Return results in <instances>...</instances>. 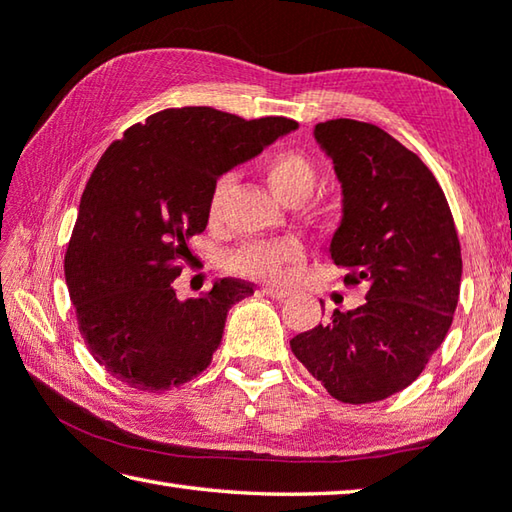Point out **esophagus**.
<instances>
[{
  "instance_id": "esophagus-1",
  "label": "esophagus",
  "mask_w": 512,
  "mask_h": 512,
  "mask_svg": "<svg viewBox=\"0 0 512 512\" xmlns=\"http://www.w3.org/2000/svg\"><path fill=\"white\" fill-rule=\"evenodd\" d=\"M264 295L273 297V299H284L290 295V290H284V288H273V286H266L264 288Z\"/></svg>"
}]
</instances>
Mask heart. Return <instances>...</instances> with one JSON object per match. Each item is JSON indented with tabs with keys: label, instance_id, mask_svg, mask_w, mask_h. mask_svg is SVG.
Listing matches in <instances>:
<instances>
[{
	"label": "heart",
	"instance_id": "b5f03b06",
	"mask_svg": "<svg viewBox=\"0 0 512 512\" xmlns=\"http://www.w3.org/2000/svg\"><path fill=\"white\" fill-rule=\"evenodd\" d=\"M262 173L268 186L275 190L288 204H302L310 197L317 184V166L304 150L297 148H277L268 153L262 162ZM230 188V177L222 175L210 188L208 215L217 219L222 213L224 199ZM304 255L302 246L293 239H275V242H255L237 250L230 259V268L235 273L264 282H279L284 277L288 264L299 262Z\"/></svg>",
	"mask_w": 512,
	"mask_h": 512
}]
</instances>
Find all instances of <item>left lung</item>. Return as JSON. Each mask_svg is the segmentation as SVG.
<instances>
[{
	"label": "left lung",
	"mask_w": 512,
	"mask_h": 512,
	"mask_svg": "<svg viewBox=\"0 0 512 512\" xmlns=\"http://www.w3.org/2000/svg\"><path fill=\"white\" fill-rule=\"evenodd\" d=\"M317 144L342 182L344 217L330 259L346 286H366L355 310L290 339L295 357L344 404H370L422 375L459 299L462 246L442 186L413 150L375 124L330 119Z\"/></svg>",
	"instance_id": "left-lung-1"
}]
</instances>
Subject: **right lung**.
Segmentation results:
<instances>
[{"mask_svg":"<svg viewBox=\"0 0 512 512\" xmlns=\"http://www.w3.org/2000/svg\"><path fill=\"white\" fill-rule=\"evenodd\" d=\"M297 128L286 117L242 119L210 106L166 108L110 144L84 188L64 273L84 342L130 388L168 390L204 373L228 308L253 295L219 279L179 302L173 282L208 224L217 177Z\"/></svg>","mask_w":512,"mask_h":512,"instance_id":"1","label":"right lung"}]
</instances>
